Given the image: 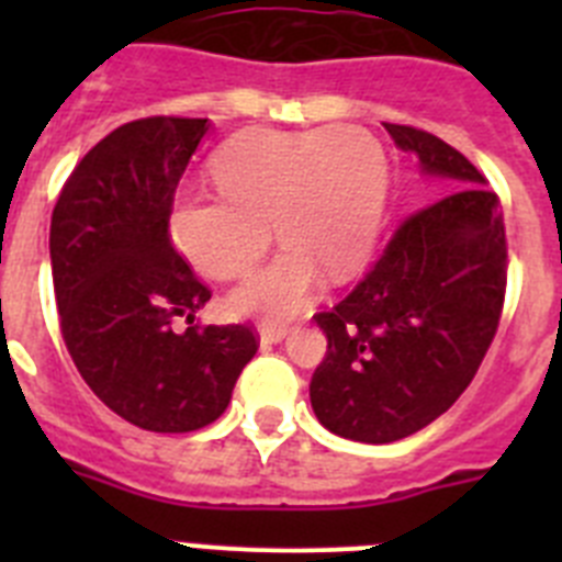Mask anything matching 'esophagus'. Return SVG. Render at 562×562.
Instances as JSON below:
<instances>
[{
	"label": "esophagus",
	"instance_id": "34e87169",
	"mask_svg": "<svg viewBox=\"0 0 562 562\" xmlns=\"http://www.w3.org/2000/svg\"><path fill=\"white\" fill-rule=\"evenodd\" d=\"M286 326L281 324H261L258 326V340H261V346H272V342H281L286 337Z\"/></svg>",
	"mask_w": 562,
	"mask_h": 562
}]
</instances>
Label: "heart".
<instances>
[{"instance_id":"heart-1","label":"heart","mask_w":562,"mask_h":562,"mask_svg":"<svg viewBox=\"0 0 562 562\" xmlns=\"http://www.w3.org/2000/svg\"><path fill=\"white\" fill-rule=\"evenodd\" d=\"M211 177L222 196L186 193L171 211L182 256L211 278L245 276L270 245V265L231 292L236 315L284 321L315 297L329 272L355 276L380 233L389 160L360 126L310 132H247L213 154Z\"/></svg>"}]
</instances>
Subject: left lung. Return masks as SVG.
<instances>
[{
	"instance_id": "1",
	"label": "left lung",
	"mask_w": 562,
	"mask_h": 562,
	"mask_svg": "<svg viewBox=\"0 0 562 562\" xmlns=\"http://www.w3.org/2000/svg\"><path fill=\"white\" fill-rule=\"evenodd\" d=\"M385 132L456 191L402 222L369 276L315 315L329 346L310 382L312 411L366 445L416 434L464 394L506 290L501 202L479 168L436 134L396 123Z\"/></svg>"
}]
</instances>
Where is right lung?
<instances>
[{
  "instance_id": "right-lung-1",
  "label": "right lung",
  "mask_w": 562,
  "mask_h": 562,
  "mask_svg": "<svg viewBox=\"0 0 562 562\" xmlns=\"http://www.w3.org/2000/svg\"><path fill=\"white\" fill-rule=\"evenodd\" d=\"M207 117H143L106 134L64 182L49 222L58 321L83 382L154 434L225 414L258 342L250 326H200L211 290L173 250L168 220ZM186 319L189 329L172 324Z\"/></svg>"
}]
</instances>
